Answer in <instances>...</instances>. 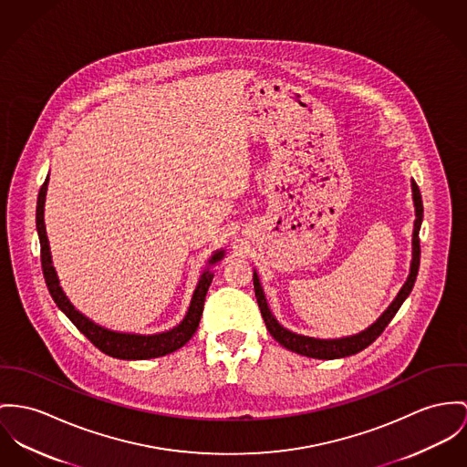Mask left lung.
I'll list each match as a JSON object with an SVG mask.
<instances>
[{
  "label": "left lung",
  "mask_w": 467,
  "mask_h": 467,
  "mask_svg": "<svg viewBox=\"0 0 467 467\" xmlns=\"http://www.w3.org/2000/svg\"><path fill=\"white\" fill-rule=\"evenodd\" d=\"M410 190H412V204H414L416 218H414V225H412V252H410L412 257H410L407 281L403 283V286L400 287L398 295L388 306V309L375 322L368 325L358 334H350V336H343V337H311V336H304V334H296V332L289 330L285 325H281L275 318V315L272 313L270 304L265 295V289L261 285V279L254 268L252 279H254V291H255L257 306L261 309V317L265 320L268 332L272 334V337L275 341H279V345H283L285 348L295 352V354L313 358V359H341V358L359 354L360 350L369 347L382 334V330L393 320V317L401 307V304L405 302V298L410 295L414 283H416V277H418V270H420V229H421V222H423V201H421L420 188L414 180H410Z\"/></svg>",
  "instance_id": "left-lung-1"
}]
</instances>
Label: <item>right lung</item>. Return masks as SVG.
<instances>
[{"mask_svg": "<svg viewBox=\"0 0 467 467\" xmlns=\"http://www.w3.org/2000/svg\"><path fill=\"white\" fill-rule=\"evenodd\" d=\"M47 184H49V174L44 181L38 199H36V234L40 242V261H42V272L47 289L58 306V309L71 320L81 334H85L90 343H94L101 352H105L109 358L124 360H142L154 359V358H163L167 354H172L180 350L182 345H186L192 336L195 334L202 309H204V300L208 287L213 281V268L225 257V249H216L206 261V265L201 270L199 281L195 285V289L192 293L188 309L178 325H174L169 330L154 332V334H139V332H122V330H113L103 327L99 323L90 320L85 317L79 309L74 307L69 296L66 295L64 287L60 286L58 274L53 266V257H51V249H49V240L46 233V222H44V208H46V195H47Z\"/></svg>", "mask_w": 467, "mask_h": 467, "instance_id": "right-lung-1", "label": "right lung"}]
</instances>
